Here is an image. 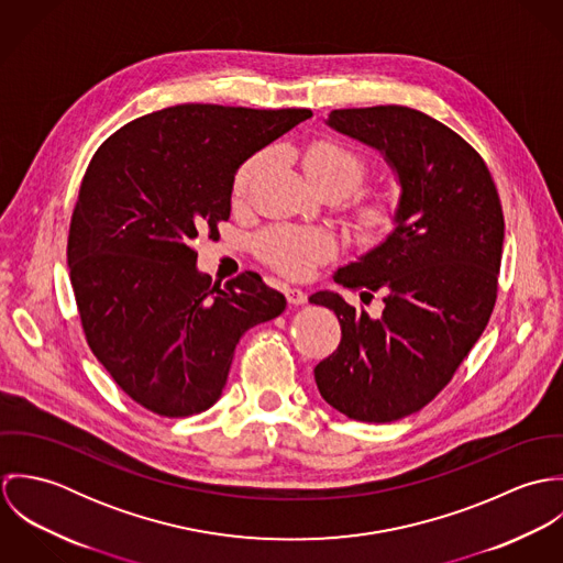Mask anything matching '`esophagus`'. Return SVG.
I'll return each mask as SVG.
<instances>
[{
  "label": "esophagus",
  "instance_id": "34e87169",
  "mask_svg": "<svg viewBox=\"0 0 563 563\" xmlns=\"http://www.w3.org/2000/svg\"><path fill=\"white\" fill-rule=\"evenodd\" d=\"M286 299H288V303H292V306H303L306 301H308V295L301 290V288H290V286H286Z\"/></svg>",
  "mask_w": 563,
  "mask_h": 563
}]
</instances>
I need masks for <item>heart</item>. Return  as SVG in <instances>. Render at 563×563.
<instances>
[{"label": "heart", "instance_id": "obj_1", "mask_svg": "<svg viewBox=\"0 0 563 563\" xmlns=\"http://www.w3.org/2000/svg\"><path fill=\"white\" fill-rule=\"evenodd\" d=\"M268 154L260 152L242 164L234 179V199L242 201L249 195L253 181L264 173ZM303 170L314 188L335 186L342 195L353 192L368 177V164L351 147L338 141H314L306 147ZM401 221V203L393 195L371 197L355 206L353 225L355 232L364 241H384L390 236ZM255 251L264 264L273 271L292 277L306 279L317 266L329 262L335 251V239L319 228H301V225H275L266 230L257 242Z\"/></svg>", "mask_w": 563, "mask_h": 563}]
</instances>
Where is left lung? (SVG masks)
<instances>
[{
    "label": "left lung",
    "instance_id": "left-lung-1",
    "mask_svg": "<svg viewBox=\"0 0 563 563\" xmlns=\"http://www.w3.org/2000/svg\"><path fill=\"white\" fill-rule=\"evenodd\" d=\"M327 125L384 154L401 184L399 228L333 275L362 295L382 292L371 319L338 292L342 338L314 368L322 399L362 422H393L433 401L492 317L505 219L482 156L451 128L407 106L331 110Z\"/></svg>",
    "mask_w": 563,
    "mask_h": 563
}]
</instances>
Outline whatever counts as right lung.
I'll list each match as a JSON object with an SVG mask.
<instances>
[{
    "label": "right lung",
    "instance_id": "add662e5",
    "mask_svg": "<svg viewBox=\"0 0 563 563\" xmlns=\"http://www.w3.org/2000/svg\"><path fill=\"white\" fill-rule=\"evenodd\" d=\"M310 117L181 103L95 152L71 217L69 275L86 342L132 401L166 418L206 411L242 333L286 310L257 273L212 284L195 242L230 219L242 162Z\"/></svg>",
    "mask_w": 563,
    "mask_h": 563
}]
</instances>
